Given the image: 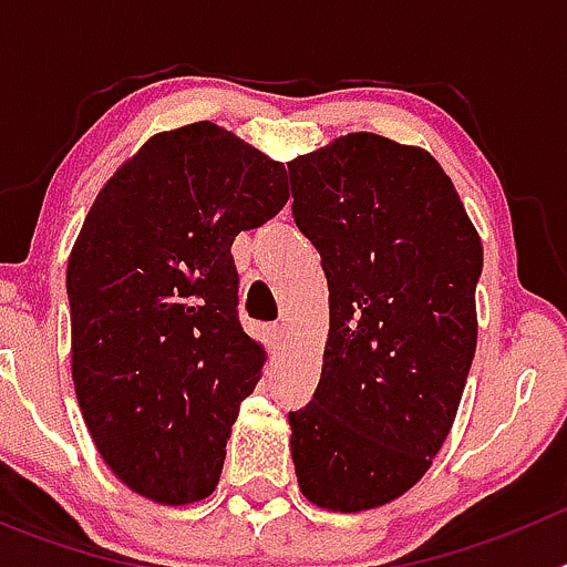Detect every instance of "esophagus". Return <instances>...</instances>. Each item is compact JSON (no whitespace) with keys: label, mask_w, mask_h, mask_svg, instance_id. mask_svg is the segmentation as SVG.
I'll return each mask as SVG.
<instances>
[{"label":"esophagus","mask_w":567,"mask_h":567,"mask_svg":"<svg viewBox=\"0 0 567 567\" xmlns=\"http://www.w3.org/2000/svg\"><path fill=\"white\" fill-rule=\"evenodd\" d=\"M269 343H272V349H280V346L287 343V327H269Z\"/></svg>","instance_id":"1"}]
</instances>
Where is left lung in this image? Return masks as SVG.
I'll return each instance as SVG.
<instances>
[{"mask_svg": "<svg viewBox=\"0 0 567 567\" xmlns=\"http://www.w3.org/2000/svg\"><path fill=\"white\" fill-rule=\"evenodd\" d=\"M289 167L292 218L329 287L323 369L289 414L300 494L358 514L423 480L477 352L483 244L429 150L340 135Z\"/></svg>", "mask_w": 567, "mask_h": 567, "instance_id": "8db88e82", "label": "left lung"}]
</instances>
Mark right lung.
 <instances>
[{
	"label": "right lung",
	"mask_w": 567,
	"mask_h": 567,
	"mask_svg": "<svg viewBox=\"0 0 567 567\" xmlns=\"http://www.w3.org/2000/svg\"><path fill=\"white\" fill-rule=\"evenodd\" d=\"M289 198L284 164L213 122L150 135L68 258L70 372L96 452L138 497L187 505L221 477L267 363L238 323L229 247Z\"/></svg>",
	"instance_id": "right-lung-1"
}]
</instances>
